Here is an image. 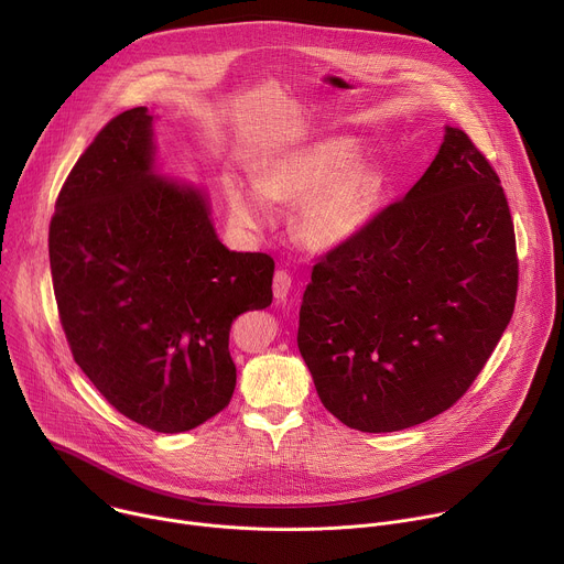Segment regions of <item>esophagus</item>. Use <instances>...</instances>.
Returning a JSON list of instances; mask_svg holds the SVG:
<instances>
[{"mask_svg": "<svg viewBox=\"0 0 564 564\" xmlns=\"http://www.w3.org/2000/svg\"><path fill=\"white\" fill-rule=\"evenodd\" d=\"M290 288H292V276H290L285 270H279V272L274 274V281H272L274 299H276V301H285L288 294H290Z\"/></svg>", "mask_w": 564, "mask_h": 564, "instance_id": "34e87169", "label": "esophagus"}]
</instances>
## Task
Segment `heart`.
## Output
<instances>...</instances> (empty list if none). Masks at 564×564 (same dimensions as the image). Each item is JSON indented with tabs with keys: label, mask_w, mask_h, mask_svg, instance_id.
Masks as SVG:
<instances>
[{
	"label": "heart",
	"mask_w": 564,
	"mask_h": 564,
	"mask_svg": "<svg viewBox=\"0 0 564 564\" xmlns=\"http://www.w3.org/2000/svg\"><path fill=\"white\" fill-rule=\"evenodd\" d=\"M357 144L344 135L318 138L252 170V181L229 174L223 194L231 220L248 231L276 225L274 203H294V231L316 252H333L355 240L372 220L381 198V176Z\"/></svg>",
	"instance_id": "obj_1"
}]
</instances>
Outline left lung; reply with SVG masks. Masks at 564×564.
Returning a JSON list of instances; mask_svg holds the SVG:
<instances>
[{
	"label": "left lung",
	"instance_id": "left-lung-1",
	"mask_svg": "<svg viewBox=\"0 0 564 564\" xmlns=\"http://www.w3.org/2000/svg\"><path fill=\"white\" fill-rule=\"evenodd\" d=\"M516 292L500 178L462 129L444 127L413 189L312 268L299 352L339 422L411 429L468 390L509 326Z\"/></svg>",
	"mask_w": 564,
	"mask_h": 564
}]
</instances>
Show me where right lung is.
Listing matches in <instances>:
<instances>
[{
	"label": "right lung",
	"instance_id": "right-lung-1",
	"mask_svg": "<svg viewBox=\"0 0 564 564\" xmlns=\"http://www.w3.org/2000/svg\"><path fill=\"white\" fill-rule=\"evenodd\" d=\"M153 120L129 109L79 155L48 257L75 364L124 417L183 433L229 404L231 321L272 303L274 261L227 250L207 192L158 172Z\"/></svg>",
	"mask_w": 564,
	"mask_h": 564
}]
</instances>
